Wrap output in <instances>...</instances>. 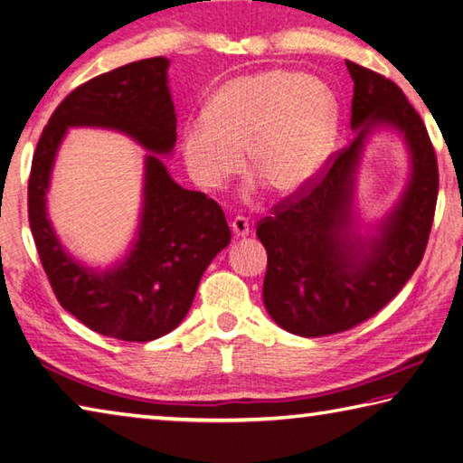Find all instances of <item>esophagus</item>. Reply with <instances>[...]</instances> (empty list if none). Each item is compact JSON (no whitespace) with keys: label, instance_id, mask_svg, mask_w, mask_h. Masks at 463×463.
I'll return each mask as SVG.
<instances>
[{"label":"esophagus","instance_id":"esophagus-1","mask_svg":"<svg viewBox=\"0 0 463 463\" xmlns=\"http://www.w3.org/2000/svg\"><path fill=\"white\" fill-rule=\"evenodd\" d=\"M230 228H232L233 240L248 238V235H250V223H248L246 217H235V220L230 222Z\"/></svg>","mask_w":463,"mask_h":463}]
</instances>
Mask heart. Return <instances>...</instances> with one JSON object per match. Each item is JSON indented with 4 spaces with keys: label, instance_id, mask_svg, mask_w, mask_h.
Returning <instances> with one entry per match:
<instances>
[{
    "label": "heart",
    "instance_id": "b5f03b06",
    "mask_svg": "<svg viewBox=\"0 0 463 463\" xmlns=\"http://www.w3.org/2000/svg\"><path fill=\"white\" fill-rule=\"evenodd\" d=\"M333 90L317 76L266 70L222 84L205 117L181 133L189 177L207 191L240 175L243 153L250 173L278 197H294L317 177L336 133Z\"/></svg>",
    "mask_w": 463,
    "mask_h": 463
}]
</instances>
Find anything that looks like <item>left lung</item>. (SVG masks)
Here are the masks:
<instances>
[{
    "mask_svg": "<svg viewBox=\"0 0 463 463\" xmlns=\"http://www.w3.org/2000/svg\"><path fill=\"white\" fill-rule=\"evenodd\" d=\"M346 68L354 82L353 143L256 230L268 251L266 310L278 326L307 338L354 328L395 298L425 254L438 202V161L421 117L389 78L348 60ZM379 129L404 138L410 175L390 212L364 224L355 181Z\"/></svg>",
    "mask_w": 463,
    "mask_h": 463,
    "instance_id": "obj_1",
    "label": "left lung"
}]
</instances>
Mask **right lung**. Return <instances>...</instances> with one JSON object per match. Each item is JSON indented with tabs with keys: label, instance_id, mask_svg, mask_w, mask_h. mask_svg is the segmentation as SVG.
Masks as SVG:
<instances>
[{
	"label": "right lung",
	"instance_id": "1",
	"mask_svg": "<svg viewBox=\"0 0 463 463\" xmlns=\"http://www.w3.org/2000/svg\"><path fill=\"white\" fill-rule=\"evenodd\" d=\"M167 70L163 56L138 60L70 92L43 128L28 183L32 235L58 302L94 333L130 343L181 325L207 266L232 240L223 209L202 191L183 189L161 159L177 143ZM78 126L115 129L147 151L136 238L104 269L70 255L47 213L59 145Z\"/></svg>",
	"mask_w": 463,
	"mask_h": 463
}]
</instances>
